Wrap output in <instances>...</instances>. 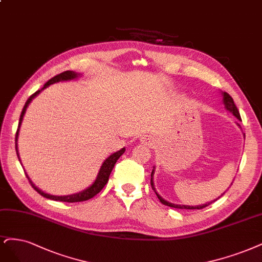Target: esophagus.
I'll list each match as a JSON object with an SVG mask.
<instances>
[{
  "mask_svg": "<svg viewBox=\"0 0 262 262\" xmlns=\"http://www.w3.org/2000/svg\"><path fill=\"white\" fill-rule=\"evenodd\" d=\"M143 141H144V143L148 144V145H150V144H152V143L155 142V141H152V140H151V139H149V138H147V139H144Z\"/></svg>",
  "mask_w": 262,
  "mask_h": 262,
  "instance_id": "34e87169",
  "label": "esophagus"
}]
</instances>
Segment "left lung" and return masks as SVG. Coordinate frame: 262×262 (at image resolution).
<instances>
[{
  "instance_id": "left-lung-1",
  "label": "left lung",
  "mask_w": 262,
  "mask_h": 262,
  "mask_svg": "<svg viewBox=\"0 0 262 262\" xmlns=\"http://www.w3.org/2000/svg\"><path fill=\"white\" fill-rule=\"evenodd\" d=\"M222 96H223V104H224L225 108H227V110H228L229 112H231L234 116H235L239 121H242L239 112H238V110H237L236 105L234 104L233 98L230 96V94H228L227 92H222ZM237 125H238V127H241L239 123H237ZM154 172H155V171H154V169H152L151 174H150V177H151V178H150V185H151L152 189H154V191H155L154 182H152V176H154ZM155 193H156V195H157V197H158V200L160 201L161 204H164V205L169 206V207H172V208H178V209H203V208H205V207L209 206V205L212 203V202H210V203H208V204H204V205L195 206V207H194V206H186V205H177V204H172V203H169V202L165 201L164 198H162L156 191H155ZM223 194H224V193H223ZM215 201H217V200H215ZM213 202H214V201H213Z\"/></svg>"
}]
</instances>
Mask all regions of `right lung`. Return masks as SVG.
Listing matches in <instances>:
<instances>
[{"mask_svg": "<svg viewBox=\"0 0 262 262\" xmlns=\"http://www.w3.org/2000/svg\"><path fill=\"white\" fill-rule=\"evenodd\" d=\"M80 75L75 73V71H71V70H67V71H64V73H61L57 76H55L54 78H52L51 80H49L47 83H45L43 85V88L41 90H38L37 92L33 93L28 100H27L24 108H23V112L20 114V118H19V123H18V129H17V132H16V138H15V142H16V151H17V156L18 158H19V154H18V148H17V139H18V134H19V128H20V124H21V121L24 119V115L26 113V110L27 107H28V105L30 104V102L33 100V98L37 96L42 90H44L45 88H48L49 85L53 84V83H56V82H59V81H68V80H73V79H77ZM125 150V148H121L120 150L114 152L113 155H111L110 157H108L107 159L104 160L103 165L100 169V171H98V174L96 177V180L94 181V183L89 186L88 188L83 189V191H81L79 193H76V194H71V195H66V196H56V195H51V194H48V193H44L43 191H41V189L39 187L35 186L32 181L30 180V178L28 177V174L26 173V177L28 178L29 182L31 184V186L37 191L40 195H42L43 197L45 198H49V200H53V201H59V202H65V203H77V202H84V201H88L90 200V198L94 197L97 193H100L103 187L106 185V183L108 182V179H110V176H111V172L112 170L115 166V164L117 162V160L119 159V157L123 154ZM19 161H20V158H19Z\"/></svg>", "mask_w": 262, "mask_h": 262, "instance_id": "add662e5", "label": "right lung"}]
</instances>
